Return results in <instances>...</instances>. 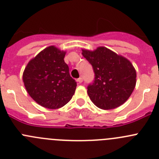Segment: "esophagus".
Returning <instances> with one entry per match:
<instances>
[{"label":"esophagus","mask_w":159,"mask_h":159,"mask_svg":"<svg viewBox=\"0 0 159 159\" xmlns=\"http://www.w3.org/2000/svg\"><path fill=\"white\" fill-rule=\"evenodd\" d=\"M77 81H78V84H81V83L83 81V79H82V78H78V80H77Z\"/></svg>","instance_id":"obj_1"}]
</instances>
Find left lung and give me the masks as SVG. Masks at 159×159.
<instances>
[{
	"mask_svg": "<svg viewBox=\"0 0 159 159\" xmlns=\"http://www.w3.org/2000/svg\"><path fill=\"white\" fill-rule=\"evenodd\" d=\"M82 55L95 73L94 81L87 88L92 102L103 110L122 105L136 86V72L131 62L105 47L82 49Z\"/></svg>",
	"mask_w": 159,
	"mask_h": 159,
	"instance_id": "8db88e82",
	"label": "left lung"
}]
</instances>
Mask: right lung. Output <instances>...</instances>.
I'll return each mask as SVG.
<instances>
[{
    "instance_id": "right-lung-1",
    "label": "right lung",
    "mask_w": 159,
    "mask_h": 159,
    "mask_svg": "<svg viewBox=\"0 0 159 159\" xmlns=\"http://www.w3.org/2000/svg\"><path fill=\"white\" fill-rule=\"evenodd\" d=\"M66 52L49 46L27 63L23 80L28 94L41 106L58 109L75 94L77 83L64 62Z\"/></svg>"
}]
</instances>
